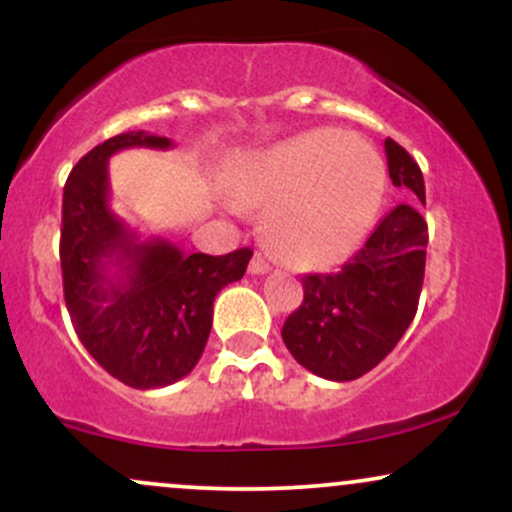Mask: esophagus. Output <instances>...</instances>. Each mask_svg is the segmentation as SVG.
Returning a JSON list of instances; mask_svg holds the SVG:
<instances>
[{
	"label": "esophagus",
	"mask_w": 512,
	"mask_h": 512,
	"mask_svg": "<svg viewBox=\"0 0 512 512\" xmlns=\"http://www.w3.org/2000/svg\"><path fill=\"white\" fill-rule=\"evenodd\" d=\"M248 269H250V274H267L269 272V264L260 255V252H255V257H252V260H250V267Z\"/></svg>",
	"instance_id": "obj_1"
}]
</instances>
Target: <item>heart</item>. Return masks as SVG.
<instances>
[{"label":"heart","instance_id":"heart-1","mask_svg":"<svg viewBox=\"0 0 512 512\" xmlns=\"http://www.w3.org/2000/svg\"><path fill=\"white\" fill-rule=\"evenodd\" d=\"M383 158L339 129H310L252 158L233 180L243 207L269 204L267 236L291 262L320 267L356 248L380 207Z\"/></svg>","mask_w":512,"mask_h":512}]
</instances>
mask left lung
I'll return each mask as SVG.
<instances>
[{
  "mask_svg": "<svg viewBox=\"0 0 512 512\" xmlns=\"http://www.w3.org/2000/svg\"><path fill=\"white\" fill-rule=\"evenodd\" d=\"M392 185L414 204H426L421 168L385 139ZM426 221L411 204H397L363 248L337 274L303 276V303L286 317L291 356L334 383L366 375L395 349L419 305L426 269Z\"/></svg>",
  "mask_w": 512,
  "mask_h": 512,
  "instance_id": "obj_1",
  "label": "left lung"
}]
</instances>
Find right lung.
Masks as SVG:
<instances>
[{
  "label": "right lung",
  "instance_id": "1",
  "mask_svg": "<svg viewBox=\"0 0 512 512\" xmlns=\"http://www.w3.org/2000/svg\"><path fill=\"white\" fill-rule=\"evenodd\" d=\"M166 151L168 137L125 132L91 149L62 197L64 301L81 344L113 378L137 390L185 378L207 346L214 298L243 279L248 248L211 257L166 238H142L110 207L108 161L122 149Z\"/></svg>",
  "mask_w": 512,
  "mask_h": 512
}]
</instances>
